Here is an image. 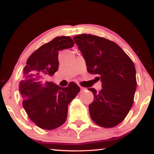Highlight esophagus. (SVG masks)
<instances>
[{
  "label": "esophagus",
  "mask_w": 154,
  "mask_h": 154,
  "mask_svg": "<svg viewBox=\"0 0 154 154\" xmlns=\"http://www.w3.org/2000/svg\"><path fill=\"white\" fill-rule=\"evenodd\" d=\"M80 89H81V91H84L85 90V88H84V87H82V86H80Z\"/></svg>",
  "instance_id": "obj_1"
}]
</instances>
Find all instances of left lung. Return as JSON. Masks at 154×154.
I'll use <instances>...</instances> for the list:
<instances>
[{
	"label": "left lung",
	"mask_w": 154,
	"mask_h": 154,
	"mask_svg": "<svg viewBox=\"0 0 154 154\" xmlns=\"http://www.w3.org/2000/svg\"><path fill=\"white\" fill-rule=\"evenodd\" d=\"M86 61L87 70L99 75L102 89L93 93L89 105L92 120L100 127L111 128L122 122L131 108L137 82L134 63L113 41L92 34L73 37Z\"/></svg>",
	"instance_id": "obj_1"
}]
</instances>
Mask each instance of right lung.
Segmentation results:
<instances>
[{"label": "right lung", "instance_id": "obj_1", "mask_svg": "<svg viewBox=\"0 0 154 154\" xmlns=\"http://www.w3.org/2000/svg\"><path fill=\"white\" fill-rule=\"evenodd\" d=\"M70 36H57L35 50L27 59L19 83L23 106L29 119L43 129L60 127L67 118L68 106L79 93L74 82L61 88L47 79L59 68V52L74 46Z\"/></svg>", "mask_w": 154, "mask_h": 154}]
</instances>
